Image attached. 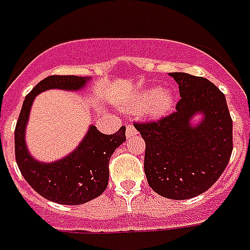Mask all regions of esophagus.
Returning a JSON list of instances; mask_svg holds the SVG:
<instances>
[{"label":"esophagus","mask_w":250,"mask_h":250,"mask_svg":"<svg viewBox=\"0 0 250 250\" xmlns=\"http://www.w3.org/2000/svg\"><path fill=\"white\" fill-rule=\"evenodd\" d=\"M136 133H137L136 128H135V127H133L132 125H127V128H125V136H127V137H132L133 135H136Z\"/></svg>","instance_id":"esophagus-1"}]
</instances>
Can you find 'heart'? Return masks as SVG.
I'll use <instances>...</instances> for the list:
<instances>
[{
  "label": "heart",
  "instance_id": "b5f03b06",
  "mask_svg": "<svg viewBox=\"0 0 250 250\" xmlns=\"http://www.w3.org/2000/svg\"><path fill=\"white\" fill-rule=\"evenodd\" d=\"M175 104L176 94L172 89H158L156 86H149L125 98L121 101V107L132 111L145 109V114L148 117L158 119L171 113Z\"/></svg>",
  "mask_w": 250,
  "mask_h": 250
}]
</instances>
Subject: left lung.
Wrapping results in <instances>:
<instances>
[{
	"instance_id": "8db88e82",
	"label": "left lung",
	"mask_w": 250,
	"mask_h": 250,
	"mask_svg": "<svg viewBox=\"0 0 250 250\" xmlns=\"http://www.w3.org/2000/svg\"><path fill=\"white\" fill-rule=\"evenodd\" d=\"M178 83L176 111L157 122L136 123L145 141L144 171L154 192L188 200L217 182L232 153V119L225 94L211 82L171 72ZM196 115L202 119L196 124Z\"/></svg>"
}]
</instances>
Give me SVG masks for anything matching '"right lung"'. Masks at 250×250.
<instances>
[{
    "mask_svg": "<svg viewBox=\"0 0 250 250\" xmlns=\"http://www.w3.org/2000/svg\"><path fill=\"white\" fill-rule=\"evenodd\" d=\"M89 80L74 75H52L41 80L25 96L15 127V158L23 178L37 193L61 205H82L106 189L110 157L125 141V127L113 135H105L96 125H89L75 150L54 162L33 158L25 144V128L37 94L49 89L80 90Z\"/></svg>",
    "mask_w": 250,
    "mask_h": 250,
    "instance_id": "add662e5",
    "label": "right lung"
}]
</instances>
